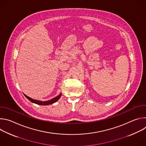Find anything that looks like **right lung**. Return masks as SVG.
<instances>
[{
  "mask_svg": "<svg viewBox=\"0 0 146 146\" xmlns=\"http://www.w3.org/2000/svg\"><path fill=\"white\" fill-rule=\"evenodd\" d=\"M25 96L29 100H30L31 102L33 103H35V104H37V105H43V106H46V105H51V104H53L54 103H55L56 102H57L60 98L61 95H62V94L60 93V95H59L58 96H56L55 98L50 100H48V101H41V100H36V99H33L29 96H28L27 95H25Z\"/></svg>",
  "mask_w": 146,
  "mask_h": 146,
  "instance_id": "add662e5",
  "label": "right lung"
}]
</instances>
